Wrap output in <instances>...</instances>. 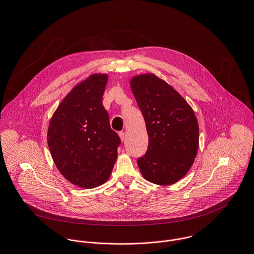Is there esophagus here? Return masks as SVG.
Listing matches in <instances>:
<instances>
[{
    "instance_id": "34e87169",
    "label": "esophagus",
    "mask_w": 254,
    "mask_h": 254,
    "mask_svg": "<svg viewBox=\"0 0 254 254\" xmlns=\"http://www.w3.org/2000/svg\"><path fill=\"white\" fill-rule=\"evenodd\" d=\"M119 137H120L121 142H124V141H125V133H124V132H120V133H119Z\"/></svg>"
}]
</instances>
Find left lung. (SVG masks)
Wrapping results in <instances>:
<instances>
[{"label":"left lung","instance_id":"1","mask_svg":"<svg viewBox=\"0 0 254 254\" xmlns=\"http://www.w3.org/2000/svg\"><path fill=\"white\" fill-rule=\"evenodd\" d=\"M131 90L145 119L147 150L138 159L146 181L168 186L182 179L198 149V123L181 95L151 73L130 81Z\"/></svg>","mask_w":254,"mask_h":254}]
</instances>
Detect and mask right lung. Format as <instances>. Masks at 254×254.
I'll list each match as a JSON object with an SVG mask.
<instances>
[{
	"mask_svg": "<svg viewBox=\"0 0 254 254\" xmlns=\"http://www.w3.org/2000/svg\"><path fill=\"white\" fill-rule=\"evenodd\" d=\"M108 78V74H92L76 85L48 128V145L57 168L66 180L85 189L109 180L121 143L103 106Z\"/></svg>",
	"mask_w": 254,
	"mask_h": 254,
	"instance_id": "right-lung-1",
	"label": "right lung"
}]
</instances>
